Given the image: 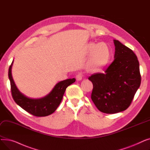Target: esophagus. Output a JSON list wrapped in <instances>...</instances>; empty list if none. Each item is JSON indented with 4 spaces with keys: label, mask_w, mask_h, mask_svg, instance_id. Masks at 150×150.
Returning <instances> with one entry per match:
<instances>
[{
    "label": "esophagus",
    "mask_w": 150,
    "mask_h": 150,
    "mask_svg": "<svg viewBox=\"0 0 150 150\" xmlns=\"http://www.w3.org/2000/svg\"><path fill=\"white\" fill-rule=\"evenodd\" d=\"M83 78V75L81 74H78L76 75V80L77 81H80Z\"/></svg>",
    "instance_id": "esophagus-1"
}]
</instances>
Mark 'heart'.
I'll return each instance as SVG.
<instances>
[{"label":"heart","instance_id":"b5f03b06","mask_svg":"<svg viewBox=\"0 0 150 150\" xmlns=\"http://www.w3.org/2000/svg\"><path fill=\"white\" fill-rule=\"evenodd\" d=\"M88 53H91L89 66L93 70H100L106 67L111 60L112 50L109 45L105 42H91L86 45Z\"/></svg>","mask_w":150,"mask_h":150}]
</instances>
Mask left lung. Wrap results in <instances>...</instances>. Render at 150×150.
Returning <instances> with one entry per match:
<instances>
[{
	"mask_svg": "<svg viewBox=\"0 0 150 150\" xmlns=\"http://www.w3.org/2000/svg\"><path fill=\"white\" fill-rule=\"evenodd\" d=\"M114 60L105 73L92 74L91 98L99 111L115 114L131 105L141 83L139 62L135 53L120 41L114 39Z\"/></svg>",
	"mask_w": 150,
	"mask_h": 150,
	"instance_id": "1",
	"label": "left lung"
}]
</instances>
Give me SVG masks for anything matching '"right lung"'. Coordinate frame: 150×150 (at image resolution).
Wrapping results in <instances>:
<instances>
[{"mask_svg":"<svg viewBox=\"0 0 150 150\" xmlns=\"http://www.w3.org/2000/svg\"><path fill=\"white\" fill-rule=\"evenodd\" d=\"M13 61L8 70V77L13 100L28 113L37 117H45L53 113L61 103L68 86L75 81V78H69L58 83L52 91L44 97L31 98L21 93L16 86L11 74Z\"/></svg>","mask_w":150,"mask_h":150,"instance_id":"right-lung-1","label":"right lung"}]
</instances>
